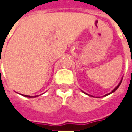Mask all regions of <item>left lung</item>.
<instances>
[{
	"label": "left lung",
	"mask_w": 132,
	"mask_h": 132,
	"mask_svg": "<svg viewBox=\"0 0 132 132\" xmlns=\"http://www.w3.org/2000/svg\"><path fill=\"white\" fill-rule=\"evenodd\" d=\"M121 82H122V80H121V81H120V83H119V84H118V86H116V87H115V89H113V90H112V92H110V93H109V94H107V95H104V96H107V95H110V94H112V92H115V91H116V90H117V89H118V87H119V86H120V83H121ZM89 96H91V95H89Z\"/></svg>",
	"instance_id": "obj_1"
}]
</instances>
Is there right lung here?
<instances>
[{
    "label": "right lung",
    "instance_id": "1",
    "mask_svg": "<svg viewBox=\"0 0 132 132\" xmlns=\"http://www.w3.org/2000/svg\"><path fill=\"white\" fill-rule=\"evenodd\" d=\"M23 96H24V97H37V96H29V95H23Z\"/></svg>",
    "mask_w": 132,
    "mask_h": 132
}]
</instances>
